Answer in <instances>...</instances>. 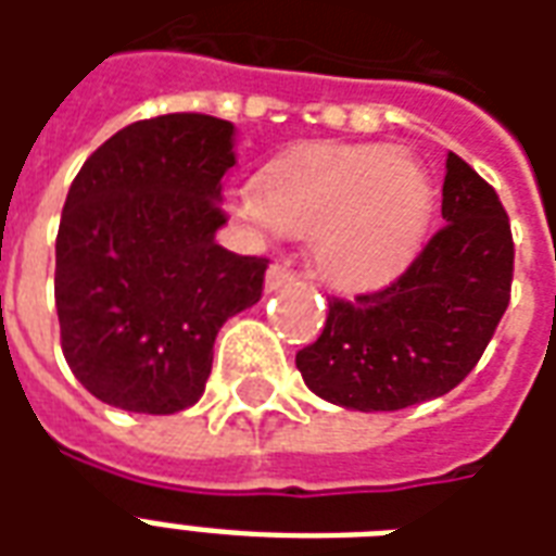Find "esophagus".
Here are the masks:
<instances>
[{
    "label": "esophagus",
    "instance_id": "1",
    "mask_svg": "<svg viewBox=\"0 0 556 556\" xmlns=\"http://www.w3.org/2000/svg\"><path fill=\"white\" fill-rule=\"evenodd\" d=\"M291 282H294V274H291L286 265L274 262V265L267 267L265 291H279V289H286V286H291Z\"/></svg>",
    "mask_w": 556,
    "mask_h": 556
}]
</instances>
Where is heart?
Wrapping results in <instances>:
<instances>
[{"instance_id":"heart-1","label":"heart","mask_w":556,"mask_h":556,"mask_svg":"<svg viewBox=\"0 0 556 556\" xmlns=\"http://www.w3.org/2000/svg\"><path fill=\"white\" fill-rule=\"evenodd\" d=\"M231 214L262 231L313 238L315 274L342 294L390 286L417 258L431 219V181L402 148H315L231 195Z\"/></svg>"}]
</instances>
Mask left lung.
I'll return each instance as SVG.
<instances>
[{
  "label": "left lung",
  "instance_id": "obj_1",
  "mask_svg": "<svg viewBox=\"0 0 556 556\" xmlns=\"http://www.w3.org/2000/svg\"><path fill=\"white\" fill-rule=\"evenodd\" d=\"M443 229L402 277L330 301L327 325L298 351L315 396L349 410H399L462 384L501 325L513 289V231L494 187L450 151Z\"/></svg>",
  "mask_w": 556,
  "mask_h": 556
}]
</instances>
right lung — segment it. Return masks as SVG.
Instances as JSON below:
<instances>
[{"label":"right lung","instance_id":"right-lung-1","mask_svg":"<svg viewBox=\"0 0 556 556\" xmlns=\"http://www.w3.org/2000/svg\"><path fill=\"white\" fill-rule=\"evenodd\" d=\"M231 122H134L91 154L55 238L62 351L91 396L175 414L205 393L219 327L262 298L267 258L217 243Z\"/></svg>","mask_w":556,"mask_h":556}]
</instances>
